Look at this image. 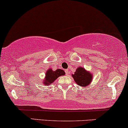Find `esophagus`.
I'll return each instance as SVG.
<instances>
[{
	"instance_id": "obj_1",
	"label": "esophagus",
	"mask_w": 128,
	"mask_h": 128,
	"mask_svg": "<svg viewBox=\"0 0 128 128\" xmlns=\"http://www.w3.org/2000/svg\"><path fill=\"white\" fill-rule=\"evenodd\" d=\"M64 71H65L66 75H68V74H69V72H68V69H65V70H64Z\"/></svg>"
}]
</instances>
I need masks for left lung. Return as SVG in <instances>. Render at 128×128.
I'll return each mask as SVG.
<instances>
[{
	"mask_svg": "<svg viewBox=\"0 0 128 128\" xmlns=\"http://www.w3.org/2000/svg\"><path fill=\"white\" fill-rule=\"evenodd\" d=\"M72 75L75 82L80 86H87L92 81V74L86 71L84 68H78Z\"/></svg>",
	"mask_w": 128,
	"mask_h": 128,
	"instance_id": "1",
	"label": "left lung"
}]
</instances>
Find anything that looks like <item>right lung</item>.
<instances>
[{
	"mask_svg": "<svg viewBox=\"0 0 128 128\" xmlns=\"http://www.w3.org/2000/svg\"><path fill=\"white\" fill-rule=\"evenodd\" d=\"M65 72L64 70H62L60 69H56V70L53 71L52 69H48L46 73L45 79L44 80L42 84L45 86H49L50 84L53 83L57 78H59L60 76L64 75Z\"/></svg>",
	"mask_w": 128,
	"mask_h": 128,
	"instance_id": "1",
	"label": "right lung"
}]
</instances>
